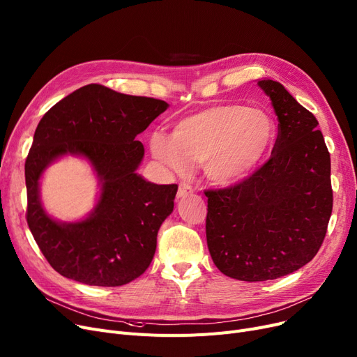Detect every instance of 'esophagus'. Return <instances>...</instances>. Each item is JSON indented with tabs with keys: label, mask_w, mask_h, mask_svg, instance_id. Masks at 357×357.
<instances>
[{
	"label": "esophagus",
	"mask_w": 357,
	"mask_h": 357,
	"mask_svg": "<svg viewBox=\"0 0 357 357\" xmlns=\"http://www.w3.org/2000/svg\"><path fill=\"white\" fill-rule=\"evenodd\" d=\"M194 192V190H192V187L190 183H187V182H181L179 183V190H178V194H176V197L178 198H183V197H188V195H191Z\"/></svg>",
	"instance_id": "obj_1"
}]
</instances>
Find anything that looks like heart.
<instances>
[{"instance_id": "obj_1", "label": "heart", "mask_w": 357, "mask_h": 357, "mask_svg": "<svg viewBox=\"0 0 357 357\" xmlns=\"http://www.w3.org/2000/svg\"><path fill=\"white\" fill-rule=\"evenodd\" d=\"M275 137L271 116L258 107L215 105L178 121L172 134L153 132L149 146L162 165L178 174L201 163L217 185L250 176Z\"/></svg>"}]
</instances>
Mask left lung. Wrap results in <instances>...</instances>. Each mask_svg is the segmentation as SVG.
<instances>
[{"instance_id":"left-lung-1","label":"left lung","mask_w":357,"mask_h":357,"mask_svg":"<svg viewBox=\"0 0 357 357\" xmlns=\"http://www.w3.org/2000/svg\"><path fill=\"white\" fill-rule=\"evenodd\" d=\"M258 86L278 119L271 158L234 187L206 191L210 255L242 282L274 280L307 264L333 211L331 160L317 118L278 82Z\"/></svg>"}]
</instances>
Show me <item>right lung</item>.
I'll use <instances>...</instances> for the list:
<instances>
[{
  "label": "right lung",
  "mask_w": 357,
  "mask_h": 357,
  "mask_svg": "<svg viewBox=\"0 0 357 357\" xmlns=\"http://www.w3.org/2000/svg\"><path fill=\"white\" fill-rule=\"evenodd\" d=\"M165 100L87 84L43 115L24 163L26 219L51 267L89 286L115 287L140 277L156 252L158 231L174 211L178 185H156L135 170L144 147L137 140L167 109ZM66 153L96 169L101 197L80 222H56L41 207L38 179Z\"/></svg>",
  "instance_id": "obj_1"
}]
</instances>
